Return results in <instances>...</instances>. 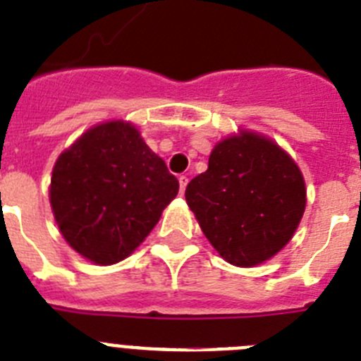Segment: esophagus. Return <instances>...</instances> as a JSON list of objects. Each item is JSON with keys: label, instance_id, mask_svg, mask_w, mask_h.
I'll list each match as a JSON object with an SVG mask.
<instances>
[{"label": "esophagus", "instance_id": "34e87169", "mask_svg": "<svg viewBox=\"0 0 361 361\" xmlns=\"http://www.w3.org/2000/svg\"><path fill=\"white\" fill-rule=\"evenodd\" d=\"M186 186H188V177L186 175H180V177H178V188H180V193L186 191Z\"/></svg>", "mask_w": 361, "mask_h": 361}]
</instances>
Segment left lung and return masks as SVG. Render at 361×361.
<instances>
[{"label": "left lung", "mask_w": 361, "mask_h": 361, "mask_svg": "<svg viewBox=\"0 0 361 361\" xmlns=\"http://www.w3.org/2000/svg\"><path fill=\"white\" fill-rule=\"evenodd\" d=\"M186 202L227 263L256 267L293 238L306 209L300 168L276 141L241 128L218 141Z\"/></svg>", "instance_id": "obj_1"}]
</instances>
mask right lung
<instances>
[{
    "instance_id": "1",
    "label": "right lung",
    "mask_w": 361,
    "mask_h": 361,
    "mask_svg": "<svg viewBox=\"0 0 361 361\" xmlns=\"http://www.w3.org/2000/svg\"><path fill=\"white\" fill-rule=\"evenodd\" d=\"M177 193L178 180L137 127L111 120L85 130L59 155L49 204L68 245L107 267L143 243Z\"/></svg>"
}]
</instances>
